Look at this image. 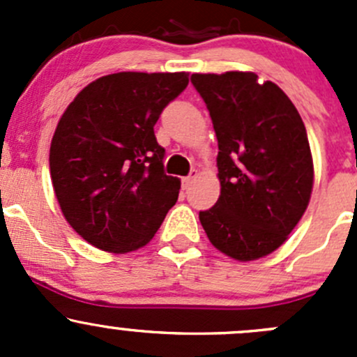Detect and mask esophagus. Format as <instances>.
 Instances as JSON below:
<instances>
[{
    "label": "esophagus",
    "instance_id": "34e87169",
    "mask_svg": "<svg viewBox=\"0 0 357 357\" xmlns=\"http://www.w3.org/2000/svg\"><path fill=\"white\" fill-rule=\"evenodd\" d=\"M195 178H197V171H192L190 172V176H186V178H183V188H188L190 185H192L193 181H195Z\"/></svg>",
    "mask_w": 357,
    "mask_h": 357
}]
</instances>
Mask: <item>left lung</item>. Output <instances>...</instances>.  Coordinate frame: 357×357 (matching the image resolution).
Segmentation results:
<instances>
[{
	"label": "left lung",
	"mask_w": 357,
	"mask_h": 357,
	"mask_svg": "<svg viewBox=\"0 0 357 357\" xmlns=\"http://www.w3.org/2000/svg\"><path fill=\"white\" fill-rule=\"evenodd\" d=\"M218 136L221 195L199 218L218 250L254 261L283 245L312 192L311 149L289 96L254 72L192 74Z\"/></svg>",
	"instance_id": "obj_1"
}]
</instances>
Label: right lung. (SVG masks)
Instances as JSON below:
<instances>
[{"mask_svg":"<svg viewBox=\"0 0 357 357\" xmlns=\"http://www.w3.org/2000/svg\"><path fill=\"white\" fill-rule=\"evenodd\" d=\"M188 86L186 72H117L86 86L50 146L53 190L68 225L114 254L153 238L181 181L164 172L153 126Z\"/></svg>","mask_w":357,"mask_h":357,"instance_id":"right-lung-1","label":"right lung"}]
</instances>
